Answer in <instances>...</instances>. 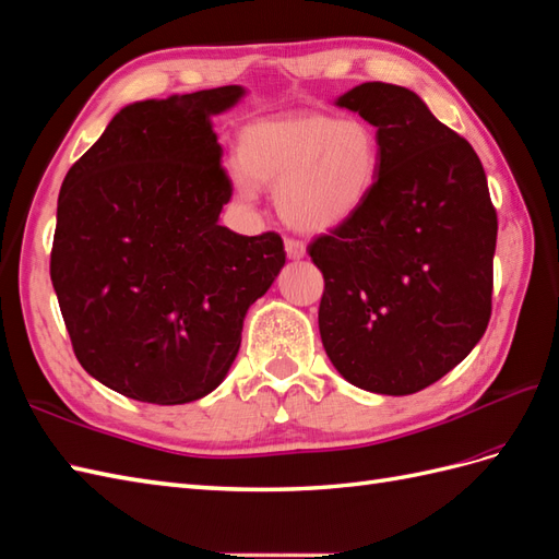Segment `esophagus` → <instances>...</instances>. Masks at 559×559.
<instances>
[{
	"instance_id": "34e87169",
	"label": "esophagus",
	"mask_w": 559,
	"mask_h": 559,
	"mask_svg": "<svg viewBox=\"0 0 559 559\" xmlns=\"http://www.w3.org/2000/svg\"><path fill=\"white\" fill-rule=\"evenodd\" d=\"M284 249H287V255L294 258V261H298V258L306 255V243L301 239L287 237V239H284Z\"/></svg>"
}]
</instances>
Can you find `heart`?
<instances>
[{
    "label": "heart",
    "instance_id": "heart-1",
    "mask_svg": "<svg viewBox=\"0 0 559 559\" xmlns=\"http://www.w3.org/2000/svg\"><path fill=\"white\" fill-rule=\"evenodd\" d=\"M239 163L235 187L241 199L255 197V181L277 187L284 221L320 233L346 223L372 197L382 170V138L362 118L287 116L243 130Z\"/></svg>",
    "mask_w": 559,
    "mask_h": 559
}]
</instances>
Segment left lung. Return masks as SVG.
Here are the masks:
<instances>
[{
  "instance_id": "left-lung-1",
  "label": "left lung",
  "mask_w": 559,
  "mask_h": 559,
  "mask_svg": "<svg viewBox=\"0 0 559 559\" xmlns=\"http://www.w3.org/2000/svg\"><path fill=\"white\" fill-rule=\"evenodd\" d=\"M336 104L377 128L382 170L356 215L308 243L324 277L322 346L350 384L407 396L484 336L498 215L472 144L415 92L362 83Z\"/></svg>"
}]
</instances>
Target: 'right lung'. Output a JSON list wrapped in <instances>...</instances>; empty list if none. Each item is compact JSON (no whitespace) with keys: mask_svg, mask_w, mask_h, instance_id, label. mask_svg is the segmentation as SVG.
<instances>
[{"mask_svg":"<svg viewBox=\"0 0 559 559\" xmlns=\"http://www.w3.org/2000/svg\"><path fill=\"white\" fill-rule=\"evenodd\" d=\"M237 85L122 108L59 192L51 284L85 370L122 396L177 405L223 382L243 316L287 261L277 233L243 237L211 116Z\"/></svg>","mask_w":559,"mask_h":559,"instance_id":"obj_1","label":"right lung"}]
</instances>
